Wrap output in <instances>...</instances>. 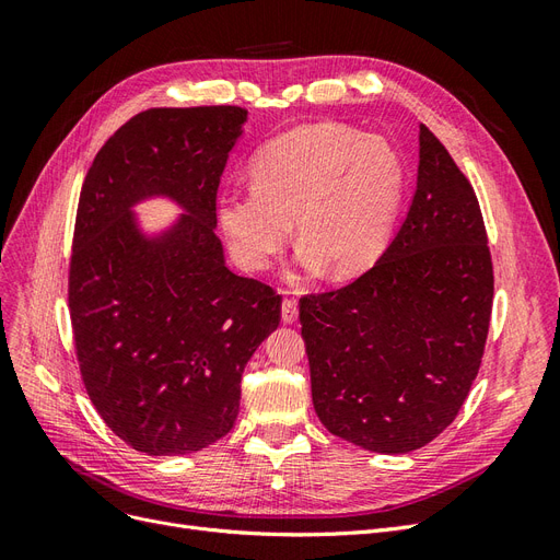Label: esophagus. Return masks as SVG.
I'll return each instance as SVG.
<instances>
[{
  "label": "esophagus",
  "mask_w": 560,
  "mask_h": 560,
  "mask_svg": "<svg viewBox=\"0 0 560 560\" xmlns=\"http://www.w3.org/2000/svg\"><path fill=\"white\" fill-rule=\"evenodd\" d=\"M299 308H296V299H284L282 301V319L284 322H296Z\"/></svg>",
  "instance_id": "1"
}]
</instances>
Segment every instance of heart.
I'll use <instances>...</instances> for the list:
<instances>
[{
  "mask_svg": "<svg viewBox=\"0 0 560 560\" xmlns=\"http://www.w3.org/2000/svg\"><path fill=\"white\" fill-rule=\"evenodd\" d=\"M252 189L217 200L231 257L266 270L296 222L301 261L350 278L378 259L404 196V161L374 135L334 124L301 126L270 140L249 165Z\"/></svg>",
  "mask_w": 560,
  "mask_h": 560,
  "instance_id": "heart-1",
  "label": "heart"
}]
</instances>
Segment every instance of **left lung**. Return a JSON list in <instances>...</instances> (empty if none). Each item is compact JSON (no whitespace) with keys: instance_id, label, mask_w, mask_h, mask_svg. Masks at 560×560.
I'll return each instance as SVG.
<instances>
[{"instance_id":"8db88e82","label":"left lung","mask_w":560,"mask_h":560,"mask_svg":"<svg viewBox=\"0 0 560 560\" xmlns=\"http://www.w3.org/2000/svg\"><path fill=\"white\" fill-rule=\"evenodd\" d=\"M493 259L469 179L420 126L416 196L366 273L299 299L317 418L376 453H409L455 420L479 374Z\"/></svg>"}]
</instances>
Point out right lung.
I'll return each mask as SVG.
<instances>
[{
    "mask_svg": "<svg viewBox=\"0 0 560 560\" xmlns=\"http://www.w3.org/2000/svg\"><path fill=\"white\" fill-rule=\"evenodd\" d=\"M247 109L154 107L97 151L81 186L67 303L83 387L107 428L147 455L222 439L241 378L278 329L282 296L224 264L217 189ZM173 195L190 212L144 242L129 206Z\"/></svg>",
    "mask_w": 560,
    "mask_h": 560,
    "instance_id": "1",
    "label": "right lung"
}]
</instances>
